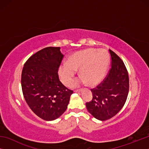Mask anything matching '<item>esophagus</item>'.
<instances>
[{
    "mask_svg": "<svg viewBox=\"0 0 149 149\" xmlns=\"http://www.w3.org/2000/svg\"><path fill=\"white\" fill-rule=\"evenodd\" d=\"M81 91V89H76V90H74V92L75 93H77V92H80Z\"/></svg>",
    "mask_w": 149,
    "mask_h": 149,
    "instance_id": "esophagus-1",
    "label": "esophagus"
}]
</instances>
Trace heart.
<instances>
[{
    "mask_svg": "<svg viewBox=\"0 0 149 149\" xmlns=\"http://www.w3.org/2000/svg\"><path fill=\"white\" fill-rule=\"evenodd\" d=\"M109 56L104 49L93 48L74 52L68 58L65 64L59 68L60 80L65 86L71 84L75 72L79 70L81 82H85L89 86L99 84L107 72Z\"/></svg>",
    "mask_w": 149,
    "mask_h": 149,
    "instance_id": "heart-1",
    "label": "heart"
}]
</instances>
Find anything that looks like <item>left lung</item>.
Here are the masks:
<instances>
[{"label": "left lung", "mask_w": 149, "mask_h": 149, "mask_svg": "<svg viewBox=\"0 0 149 149\" xmlns=\"http://www.w3.org/2000/svg\"><path fill=\"white\" fill-rule=\"evenodd\" d=\"M111 68L104 80L91 89L93 99L86 107L96 119L105 121L117 114L125 104L129 93V75L124 63L109 49Z\"/></svg>", "instance_id": "obj_1"}]
</instances>
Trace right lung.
I'll use <instances>...</instances> for the list:
<instances>
[{
  "instance_id": "add662e5",
  "label": "right lung",
  "mask_w": 149,
  "mask_h": 149,
  "mask_svg": "<svg viewBox=\"0 0 149 149\" xmlns=\"http://www.w3.org/2000/svg\"><path fill=\"white\" fill-rule=\"evenodd\" d=\"M60 47H49L33 54L22 72L24 99L37 116L47 121L59 118L68 108L73 91L63 85L58 71L64 57Z\"/></svg>"
}]
</instances>
